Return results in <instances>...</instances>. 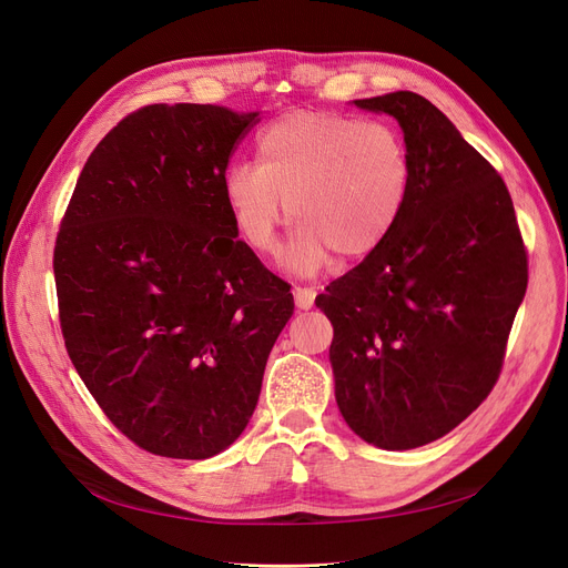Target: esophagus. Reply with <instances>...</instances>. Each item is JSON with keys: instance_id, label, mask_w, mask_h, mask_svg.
<instances>
[{"instance_id": "34e87169", "label": "esophagus", "mask_w": 568, "mask_h": 568, "mask_svg": "<svg viewBox=\"0 0 568 568\" xmlns=\"http://www.w3.org/2000/svg\"><path fill=\"white\" fill-rule=\"evenodd\" d=\"M294 304L308 311L315 304V290L313 287H294Z\"/></svg>"}]
</instances>
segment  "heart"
I'll list each match as a JSON object with an SVG mask.
<instances>
[{
  "instance_id": "b5f03b06",
  "label": "heart",
  "mask_w": 568,
  "mask_h": 568,
  "mask_svg": "<svg viewBox=\"0 0 568 568\" xmlns=\"http://www.w3.org/2000/svg\"><path fill=\"white\" fill-rule=\"evenodd\" d=\"M255 159L223 174L232 225L251 251L272 257L287 200L296 223L290 260L302 272L320 268L329 251L343 260L371 255L405 212L409 149L386 122L292 112L260 133Z\"/></svg>"
}]
</instances>
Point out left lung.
Segmentation results:
<instances>
[{
  "label": "left lung",
  "mask_w": 568,
  "mask_h": 568,
  "mask_svg": "<svg viewBox=\"0 0 568 568\" xmlns=\"http://www.w3.org/2000/svg\"><path fill=\"white\" fill-rule=\"evenodd\" d=\"M398 119L412 161L405 212L386 242L315 304L347 426L379 449L454 430L501 373L527 290V248L497 170L414 92L356 99Z\"/></svg>",
  "instance_id": "obj_1"
}]
</instances>
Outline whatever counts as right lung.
Wrapping results in <instances>:
<instances>
[{
  "mask_svg": "<svg viewBox=\"0 0 568 568\" xmlns=\"http://www.w3.org/2000/svg\"><path fill=\"white\" fill-rule=\"evenodd\" d=\"M255 116L197 103L126 114L87 159L57 232L67 352L112 426L154 456L204 460L244 433L294 313L223 200Z\"/></svg>",
  "mask_w": 568,
  "mask_h": 568,
  "instance_id": "1",
  "label": "right lung"
}]
</instances>
